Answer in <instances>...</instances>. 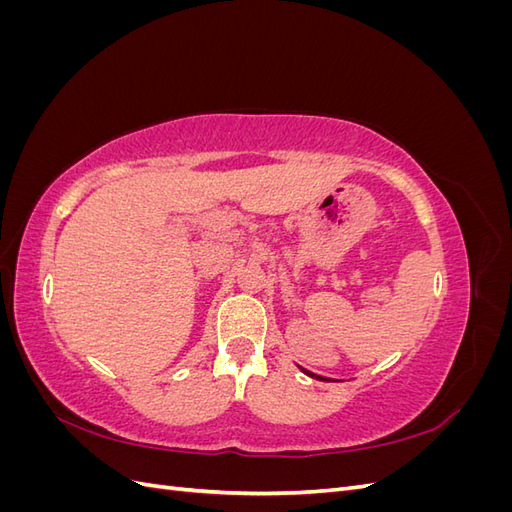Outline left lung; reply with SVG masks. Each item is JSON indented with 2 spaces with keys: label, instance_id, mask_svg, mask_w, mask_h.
Segmentation results:
<instances>
[{
  "label": "left lung",
  "instance_id": "obj_1",
  "mask_svg": "<svg viewBox=\"0 0 512 512\" xmlns=\"http://www.w3.org/2000/svg\"><path fill=\"white\" fill-rule=\"evenodd\" d=\"M301 369H303V367H301ZM303 374H307V376H312V378H316V380H327V378H320V376L312 374V371H307V369H303Z\"/></svg>",
  "mask_w": 512,
  "mask_h": 512
}]
</instances>
